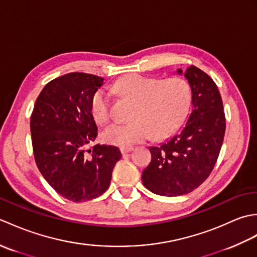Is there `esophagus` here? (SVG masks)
Listing matches in <instances>:
<instances>
[{
  "mask_svg": "<svg viewBox=\"0 0 257 257\" xmlns=\"http://www.w3.org/2000/svg\"><path fill=\"white\" fill-rule=\"evenodd\" d=\"M133 150H134V147H132V146H129V147H121V148H120V151H121L122 155L128 154V152L133 151Z\"/></svg>",
  "mask_w": 257,
  "mask_h": 257,
  "instance_id": "esophagus-1",
  "label": "esophagus"
}]
</instances>
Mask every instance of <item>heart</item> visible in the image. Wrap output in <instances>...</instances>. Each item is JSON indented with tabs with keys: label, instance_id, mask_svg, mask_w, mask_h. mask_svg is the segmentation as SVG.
<instances>
[{
	"label": "heart",
	"instance_id": "b5f03b06",
	"mask_svg": "<svg viewBox=\"0 0 257 257\" xmlns=\"http://www.w3.org/2000/svg\"><path fill=\"white\" fill-rule=\"evenodd\" d=\"M111 91L134 101L129 123H112L103 130L109 145L129 147L149 139H165L181 125L187 116L191 89L183 78L159 79L130 74L118 79ZM109 95L98 90L91 99V112L97 122L109 119Z\"/></svg>",
	"mask_w": 257,
	"mask_h": 257
}]
</instances>
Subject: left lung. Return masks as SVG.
Instances as JSON below:
<instances>
[{"instance_id": "1", "label": "left lung", "mask_w": 257, "mask_h": 257, "mask_svg": "<svg viewBox=\"0 0 257 257\" xmlns=\"http://www.w3.org/2000/svg\"><path fill=\"white\" fill-rule=\"evenodd\" d=\"M184 75L191 88V112L181 129L156 147H149L151 161L143 172V183L151 192L179 196L204 182L219 157L225 133V116L214 81L191 65Z\"/></svg>"}]
</instances>
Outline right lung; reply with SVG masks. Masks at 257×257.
Returning a JSON list of instances; mask_svg holds the SVG:
<instances>
[{
    "instance_id": "obj_1",
    "label": "right lung",
    "mask_w": 257,
    "mask_h": 257,
    "mask_svg": "<svg viewBox=\"0 0 257 257\" xmlns=\"http://www.w3.org/2000/svg\"><path fill=\"white\" fill-rule=\"evenodd\" d=\"M102 84L103 78L96 75H63L43 88L31 116L38 170L58 194L73 202L105 192L121 158L114 146L90 147L98 135L91 99Z\"/></svg>"
}]
</instances>
